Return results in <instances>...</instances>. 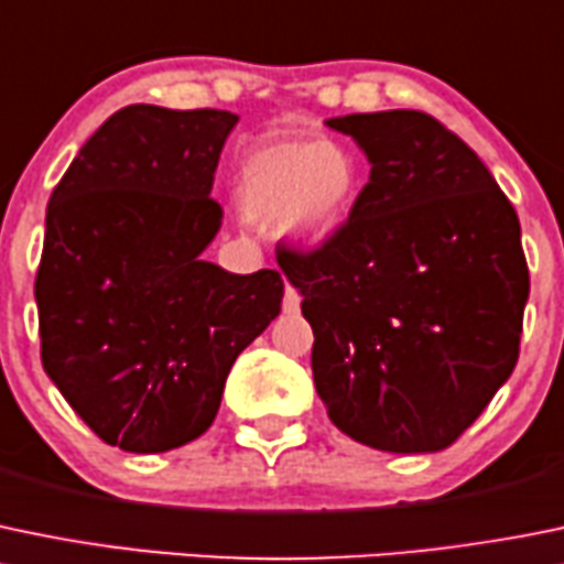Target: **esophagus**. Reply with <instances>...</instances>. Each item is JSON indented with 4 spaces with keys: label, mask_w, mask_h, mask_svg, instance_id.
Masks as SVG:
<instances>
[{
    "label": "esophagus",
    "mask_w": 564,
    "mask_h": 564,
    "mask_svg": "<svg viewBox=\"0 0 564 564\" xmlns=\"http://www.w3.org/2000/svg\"><path fill=\"white\" fill-rule=\"evenodd\" d=\"M297 311H300V294L297 289L286 283V292H283V314H297Z\"/></svg>",
    "instance_id": "esophagus-1"
}]
</instances>
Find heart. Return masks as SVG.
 Listing matches in <instances>:
<instances>
[{"label": "heart", "mask_w": 564, "mask_h": 564, "mask_svg": "<svg viewBox=\"0 0 564 564\" xmlns=\"http://www.w3.org/2000/svg\"><path fill=\"white\" fill-rule=\"evenodd\" d=\"M360 193L352 151L333 140H272L242 162L239 209L281 231L303 248H316L341 231Z\"/></svg>", "instance_id": "b5f03b06"}]
</instances>
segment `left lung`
I'll list each match as a JSON object with an SVG mask.
<instances>
[{"label": "left lung", "instance_id": "obj_1", "mask_svg": "<svg viewBox=\"0 0 564 564\" xmlns=\"http://www.w3.org/2000/svg\"><path fill=\"white\" fill-rule=\"evenodd\" d=\"M325 123L352 137L371 173L336 237L278 259L314 330L316 393L358 444L441 452L518 364L521 223L482 160L430 115Z\"/></svg>", "mask_w": 564, "mask_h": 564}]
</instances>
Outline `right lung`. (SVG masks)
<instances>
[{"mask_svg":"<svg viewBox=\"0 0 564 564\" xmlns=\"http://www.w3.org/2000/svg\"><path fill=\"white\" fill-rule=\"evenodd\" d=\"M239 115L131 104L54 187L35 278L43 369L109 446L156 455L212 427L237 355L281 314L275 270L206 261Z\"/></svg>","mask_w":564,"mask_h":564,"instance_id":"add662e5","label":"right lung"}]
</instances>
